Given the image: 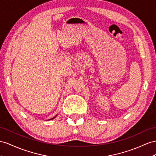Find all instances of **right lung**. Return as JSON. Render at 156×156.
Wrapping results in <instances>:
<instances>
[{
  "label": "right lung",
  "mask_w": 156,
  "mask_h": 156,
  "mask_svg": "<svg viewBox=\"0 0 156 156\" xmlns=\"http://www.w3.org/2000/svg\"><path fill=\"white\" fill-rule=\"evenodd\" d=\"M55 117H54V118H55ZM54 118H52V119H53Z\"/></svg>",
  "instance_id": "right-lung-1"
}]
</instances>
